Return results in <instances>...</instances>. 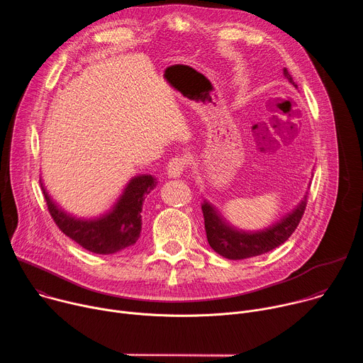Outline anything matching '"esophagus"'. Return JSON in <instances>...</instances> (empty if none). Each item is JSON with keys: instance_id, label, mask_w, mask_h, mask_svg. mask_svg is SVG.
Listing matches in <instances>:
<instances>
[{"instance_id": "obj_1", "label": "esophagus", "mask_w": 363, "mask_h": 363, "mask_svg": "<svg viewBox=\"0 0 363 363\" xmlns=\"http://www.w3.org/2000/svg\"><path fill=\"white\" fill-rule=\"evenodd\" d=\"M186 168V160L185 158H172L167 167V172L171 178H179Z\"/></svg>"}]
</instances>
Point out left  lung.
Segmentation results:
<instances>
[{
	"label": "left lung",
	"mask_w": 363,
	"mask_h": 363,
	"mask_svg": "<svg viewBox=\"0 0 363 363\" xmlns=\"http://www.w3.org/2000/svg\"><path fill=\"white\" fill-rule=\"evenodd\" d=\"M284 76L294 87H297L286 69ZM307 194L308 192L304 194L303 199L294 206L293 211L286 214L270 227L258 231L237 230L218 214V211L211 203L203 201L201 208L210 247L220 255L228 258V260H242V258L262 255L272 251L273 248L281 245L286 240H289V237L297 228L306 210Z\"/></svg>",
	"instance_id": "obj_1"
}]
</instances>
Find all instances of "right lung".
I'll return each mask as SVG.
<instances>
[{
	"label": "right lung",
	"instance_id": "1",
	"mask_svg": "<svg viewBox=\"0 0 363 363\" xmlns=\"http://www.w3.org/2000/svg\"><path fill=\"white\" fill-rule=\"evenodd\" d=\"M152 175H136L125 186L112 208L94 218H76L50 198L41 188L48 213L56 225L83 248L96 254H113L133 245L142 230V206L146 195L157 186Z\"/></svg>",
	"mask_w": 363,
	"mask_h": 363
}]
</instances>
